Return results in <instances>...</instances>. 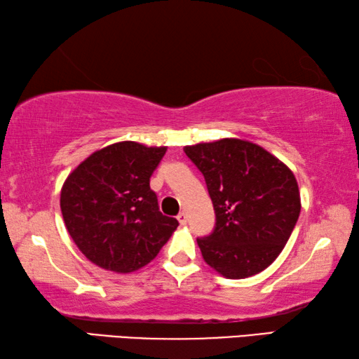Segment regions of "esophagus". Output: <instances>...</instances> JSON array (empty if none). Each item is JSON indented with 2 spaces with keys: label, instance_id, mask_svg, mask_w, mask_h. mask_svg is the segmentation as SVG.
<instances>
[{
  "label": "esophagus",
  "instance_id": "1",
  "mask_svg": "<svg viewBox=\"0 0 359 359\" xmlns=\"http://www.w3.org/2000/svg\"><path fill=\"white\" fill-rule=\"evenodd\" d=\"M176 219H178V222L181 225H186L187 224V215H186V212H180L178 217H176Z\"/></svg>",
  "mask_w": 359,
  "mask_h": 359
}]
</instances>
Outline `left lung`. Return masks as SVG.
<instances>
[{
  "label": "left lung",
  "mask_w": 359,
  "mask_h": 359,
  "mask_svg": "<svg viewBox=\"0 0 359 359\" xmlns=\"http://www.w3.org/2000/svg\"><path fill=\"white\" fill-rule=\"evenodd\" d=\"M202 172L216 212L212 233L197 238L203 260L227 279L259 274L278 259L297 225V178L255 143L222 138L184 147Z\"/></svg>",
  "instance_id": "1"
}]
</instances>
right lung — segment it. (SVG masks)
<instances>
[{
    "label": "right lung",
    "mask_w": 359,
    "mask_h": 359,
    "mask_svg": "<svg viewBox=\"0 0 359 359\" xmlns=\"http://www.w3.org/2000/svg\"><path fill=\"white\" fill-rule=\"evenodd\" d=\"M165 147L119 142L93 153L67 176L61 212L69 235L88 260L132 273L159 254L178 227L159 211L149 178Z\"/></svg>",
    "instance_id": "right-lung-1"
}]
</instances>
